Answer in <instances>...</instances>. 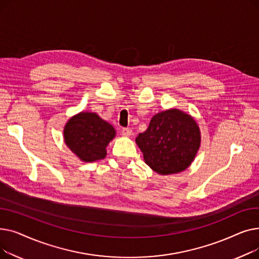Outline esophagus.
Instances as JSON below:
<instances>
[{
  "label": "esophagus",
  "mask_w": 259,
  "mask_h": 259,
  "mask_svg": "<svg viewBox=\"0 0 259 259\" xmlns=\"http://www.w3.org/2000/svg\"><path fill=\"white\" fill-rule=\"evenodd\" d=\"M121 134L124 135V137H126V138H129V137H131V135L133 134V132H132V130L130 128H122Z\"/></svg>",
  "instance_id": "esophagus-1"
}]
</instances>
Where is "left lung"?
<instances>
[{
  "label": "left lung",
  "instance_id": "8db88e82",
  "mask_svg": "<svg viewBox=\"0 0 259 259\" xmlns=\"http://www.w3.org/2000/svg\"><path fill=\"white\" fill-rule=\"evenodd\" d=\"M200 142V129L194 117L178 108L156 113L148 129L135 139L145 162L159 175L188 169L198 152Z\"/></svg>",
  "mask_w": 259,
  "mask_h": 259
}]
</instances>
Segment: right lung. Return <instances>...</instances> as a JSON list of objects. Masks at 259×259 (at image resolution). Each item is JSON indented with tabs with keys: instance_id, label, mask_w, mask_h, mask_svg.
Segmentation results:
<instances>
[{
	"instance_id": "add662e5",
	"label": "right lung",
	"mask_w": 259,
	"mask_h": 259,
	"mask_svg": "<svg viewBox=\"0 0 259 259\" xmlns=\"http://www.w3.org/2000/svg\"><path fill=\"white\" fill-rule=\"evenodd\" d=\"M64 142L78 159L92 162L106 157V148L116 135L114 127L98 113L81 111L67 120Z\"/></svg>"
}]
</instances>
